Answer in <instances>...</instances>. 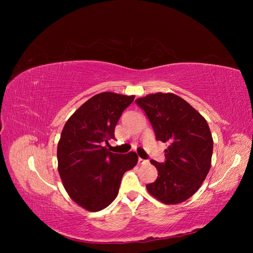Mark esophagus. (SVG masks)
I'll use <instances>...</instances> for the list:
<instances>
[{"instance_id":"1","label":"esophagus","mask_w":253,"mask_h":253,"mask_svg":"<svg viewBox=\"0 0 253 253\" xmlns=\"http://www.w3.org/2000/svg\"><path fill=\"white\" fill-rule=\"evenodd\" d=\"M149 162H148V160H145V159H142V158H138V164L139 165H147Z\"/></svg>"}]
</instances>
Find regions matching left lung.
<instances>
[{
  "instance_id": "1",
  "label": "left lung",
  "mask_w": 253,
  "mask_h": 253,
  "mask_svg": "<svg viewBox=\"0 0 253 253\" xmlns=\"http://www.w3.org/2000/svg\"><path fill=\"white\" fill-rule=\"evenodd\" d=\"M154 129L156 140L169 144L158 176L147 185L151 195L167 205L187 201L200 189L211 168L213 139L206 119L186 100L171 93L136 99Z\"/></svg>"
}]
</instances>
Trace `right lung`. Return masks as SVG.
Here are the masks:
<instances>
[{"instance_id":"add662e5","label":"right lung","mask_w":253,"mask_h":253,"mask_svg":"<svg viewBox=\"0 0 253 253\" xmlns=\"http://www.w3.org/2000/svg\"><path fill=\"white\" fill-rule=\"evenodd\" d=\"M135 96L100 93L84 102L66 121L57 149L58 171L72 200L87 211L106 208L116 198L124 174L138 162L135 152L116 154L103 143Z\"/></svg>"}]
</instances>
